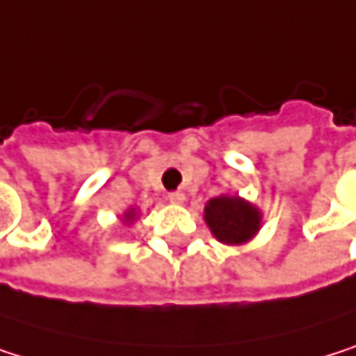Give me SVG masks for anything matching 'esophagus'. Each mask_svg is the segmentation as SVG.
Segmentation results:
<instances>
[{"mask_svg": "<svg viewBox=\"0 0 356 356\" xmlns=\"http://www.w3.org/2000/svg\"><path fill=\"white\" fill-rule=\"evenodd\" d=\"M168 200H170L172 204H184V202H186V194H181V192H170V194H168Z\"/></svg>", "mask_w": 356, "mask_h": 356, "instance_id": "1", "label": "esophagus"}]
</instances>
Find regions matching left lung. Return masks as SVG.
I'll return each mask as SVG.
<instances>
[{"mask_svg": "<svg viewBox=\"0 0 356 356\" xmlns=\"http://www.w3.org/2000/svg\"><path fill=\"white\" fill-rule=\"evenodd\" d=\"M204 221L221 244L242 246L261 232L263 213L259 207L240 196L221 194L207 202Z\"/></svg>", "mask_w": 356, "mask_h": 356, "instance_id": "1", "label": "left lung"}]
</instances>
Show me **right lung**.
Returning a JSON list of instances; mask_svg holds the SVG:
<instances>
[{
	"instance_id": "add662e5",
	"label": "right lung",
	"mask_w": 356,
	"mask_h": 356,
	"mask_svg": "<svg viewBox=\"0 0 356 356\" xmlns=\"http://www.w3.org/2000/svg\"><path fill=\"white\" fill-rule=\"evenodd\" d=\"M137 217H139L137 209H133V207H131V209H127V211L122 213V217H120V219H122V223H124V225H133V223L137 221Z\"/></svg>"
}]
</instances>
